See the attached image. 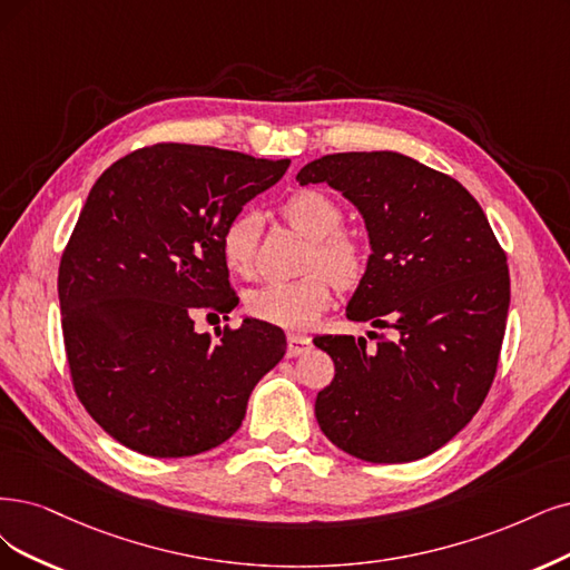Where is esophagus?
Returning <instances> with one entry per match:
<instances>
[{
	"instance_id": "esophagus-1",
	"label": "esophagus",
	"mask_w": 570,
	"mask_h": 570,
	"mask_svg": "<svg viewBox=\"0 0 570 570\" xmlns=\"http://www.w3.org/2000/svg\"><path fill=\"white\" fill-rule=\"evenodd\" d=\"M312 350V338L307 335H298V333H291L286 338V354L288 356H301L305 352Z\"/></svg>"
}]
</instances>
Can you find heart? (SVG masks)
Here are the masks:
<instances>
[{
  "instance_id": "1",
  "label": "heart",
  "mask_w": 570,
  "mask_h": 570,
  "mask_svg": "<svg viewBox=\"0 0 570 570\" xmlns=\"http://www.w3.org/2000/svg\"><path fill=\"white\" fill-rule=\"evenodd\" d=\"M284 218L293 229L312 239L307 258L309 277L298 282H274L246 293V309L250 317L265 324L305 331L320 320L333 298L331 277L350 286L364 272V246L362 242L343 232V208L328 195L317 189H303L286 199L282 208ZM256 237L258 223L253 216L242 214L232 218L220 235V253L229 272L237 277H250L256 269ZM314 268H326V273H314Z\"/></svg>"
}]
</instances>
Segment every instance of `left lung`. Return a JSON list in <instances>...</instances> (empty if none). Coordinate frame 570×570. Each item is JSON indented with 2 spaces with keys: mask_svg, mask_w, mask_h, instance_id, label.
Masks as SVG:
<instances>
[{
  "mask_svg": "<svg viewBox=\"0 0 570 570\" xmlns=\"http://www.w3.org/2000/svg\"><path fill=\"white\" fill-rule=\"evenodd\" d=\"M296 180L326 183L360 208L371 256L347 320L394 328L371 352L352 335L314 338L335 364L317 423L366 462L425 458L491 390L510 309L508 256L468 189L406 155H326Z\"/></svg>",
  "mask_w": 570,
  "mask_h": 570,
  "instance_id": "8db88e82",
  "label": "left lung"
}]
</instances>
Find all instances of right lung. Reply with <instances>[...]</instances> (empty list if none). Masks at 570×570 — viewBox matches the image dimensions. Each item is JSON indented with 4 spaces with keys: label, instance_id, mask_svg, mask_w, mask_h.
Masks as SVG:
<instances>
[{
    "label": "right lung",
    "instance_id": "obj_1",
    "mask_svg": "<svg viewBox=\"0 0 570 570\" xmlns=\"http://www.w3.org/2000/svg\"><path fill=\"white\" fill-rule=\"evenodd\" d=\"M288 164L159 142L91 187L60 258V322L79 402L126 449L185 458L220 446L282 362L277 326L244 320L214 341L195 320L237 305L220 235Z\"/></svg>",
    "mask_w": 570,
    "mask_h": 570
}]
</instances>
